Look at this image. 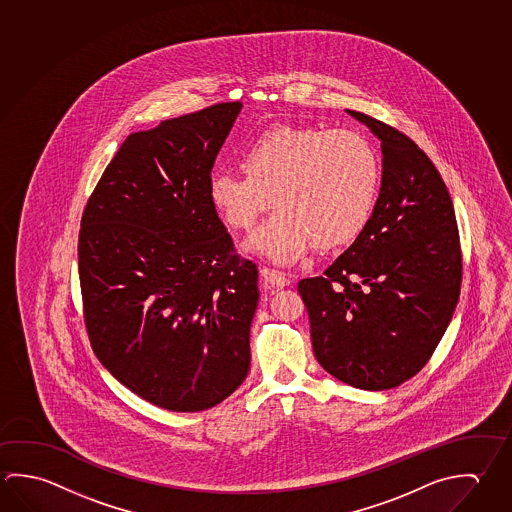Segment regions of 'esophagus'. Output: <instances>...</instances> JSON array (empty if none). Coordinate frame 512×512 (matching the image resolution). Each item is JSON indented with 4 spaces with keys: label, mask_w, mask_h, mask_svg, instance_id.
I'll return each mask as SVG.
<instances>
[{
    "label": "esophagus",
    "mask_w": 512,
    "mask_h": 512,
    "mask_svg": "<svg viewBox=\"0 0 512 512\" xmlns=\"http://www.w3.org/2000/svg\"><path fill=\"white\" fill-rule=\"evenodd\" d=\"M260 275L264 278V282L273 287H286L291 284V275L277 271V269L264 268L260 271Z\"/></svg>",
    "instance_id": "1"
}]
</instances>
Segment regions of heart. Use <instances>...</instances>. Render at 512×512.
Wrapping results in <instances>:
<instances>
[{
	"label": "heart",
	"instance_id": "b5f03b06",
	"mask_svg": "<svg viewBox=\"0 0 512 512\" xmlns=\"http://www.w3.org/2000/svg\"><path fill=\"white\" fill-rule=\"evenodd\" d=\"M244 171L212 172L208 198L234 230L252 228L248 250L291 264L318 244L352 243L372 216L379 192V158L367 136L352 129L275 126L243 151Z\"/></svg>",
	"mask_w": 512,
	"mask_h": 512
}]
</instances>
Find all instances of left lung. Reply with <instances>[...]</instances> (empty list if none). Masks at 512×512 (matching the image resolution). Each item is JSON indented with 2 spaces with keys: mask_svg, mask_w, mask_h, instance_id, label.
<instances>
[{
  "mask_svg": "<svg viewBox=\"0 0 512 512\" xmlns=\"http://www.w3.org/2000/svg\"><path fill=\"white\" fill-rule=\"evenodd\" d=\"M347 113L381 142L379 198L356 241L298 291L318 363L376 392L428 363L457 307L462 253L453 203L430 158L394 127Z\"/></svg>",
  "mask_w": 512,
  "mask_h": 512,
  "instance_id": "obj_1",
  "label": "left lung"
}]
</instances>
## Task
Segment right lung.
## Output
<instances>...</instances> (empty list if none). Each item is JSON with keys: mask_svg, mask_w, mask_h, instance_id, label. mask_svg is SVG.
<instances>
[{"mask_svg": "<svg viewBox=\"0 0 512 512\" xmlns=\"http://www.w3.org/2000/svg\"><path fill=\"white\" fill-rule=\"evenodd\" d=\"M241 102L127 136L84 208V322L100 363L145 401L201 412L250 370L259 271L208 198Z\"/></svg>", "mask_w": 512, "mask_h": 512, "instance_id": "add662e5", "label": "right lung"}]
</instances>
